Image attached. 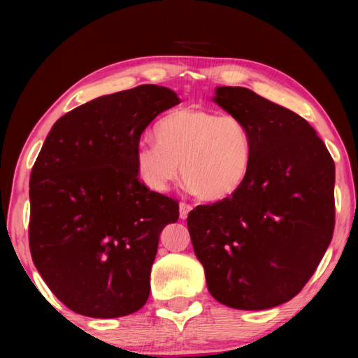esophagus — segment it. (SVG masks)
I'll list each match as a JSON object with an SVG mask.
<instances>
[{
	"instance_id": "34e87169",
	"label": "esophagus",
	"mask_w": 358,
	"mask_h": 358,
	"mask_svg": "<svg viewBox=\"0 0 358 358\" xmlns=\"http://www.w3.org/2000/svg\"><path fill=\"white\" fill-rule=\"evenodd\" d=\"M191 210H192L191 204L180 203V218H181V220H186V218H187V214H189V212H191Z\"/></svg>"
}]
</instances>
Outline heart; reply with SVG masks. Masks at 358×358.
Masks as SVG:
<instances>
[{
	"instance_id": "b5f03b06",
	"label": "heart",
	"mask_w": 358,
	"mask_h": 358,
	"mask_svg": "<svg viewBox=\"0 0 358 358\" xmlns=\"http://www.w3.org/2000/svg\"><path fill=\"white\" fill-rule=\"evenodd\" d=\"M155 143H143L135 164L144 186L164 192L181 177L204 201L229 199L246 183L252 164V138L234 117L181 108L159 118Z\"/></svg>"
}]
</instances>
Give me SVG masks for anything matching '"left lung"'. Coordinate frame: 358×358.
<instances>
[{"mask_svg": "<svg viewBox=\"0 0 358 358\" xmlns=\"http://www.w3.org/2000/svg\"><path fill=\"white\" fill-rule=\"evenodd\" d=\"M212 101L248 127L252 164L238 192L189 212L194 252L222 305L275 308L301 291L332 240L336 166L315 129L283 106L229 86Z\"/></svg>", "mask_w": 358, "mask_h": 358, "instance_id": "8db88e82", "label": "left lung"}]
</instances>
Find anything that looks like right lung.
Listing matches in <instances>:
<instances>
[{
	"mask_svg": "<svg viewBox=\"0 0 358 358\" xmlns=\"http://www.w3.org/2000/svg\"><path fill=\"white\" fill-rule=\"evenodd\" d=\"M180 98L143 85L98 96L52 126L30 173L29 245L45 285L73 313L129 315L150 291L159 234L178 203L140 183L144 129Z\"/></svg>",
	"mask_w": 358,
	"mask_h": 358,
	"instance_id": "right-lung-1",
	"label": "right lung"
}]
</instances>
